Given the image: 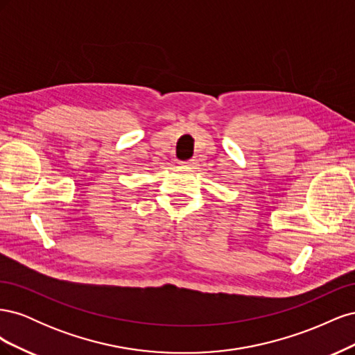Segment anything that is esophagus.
Instances as JSON below:
<instances>
[{"mask_svg": "<svg viewBox=\"0 0 355 355\" xmlns=\"http://www.w3.org/2000/svg\"><path fill=\"white\" fill-rule=\"evenodd\" d=\"M196 161H197V159L191 158V159H187V161H184V164H187V166H194V164H196Z\"/></svg>", "mask_w": 355, "mask_h": 355, "instance_id": "obj_1", "label": "esophagus"}]
</instances>
